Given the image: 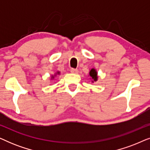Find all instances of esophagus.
I'll list each match as a JSON object with an SVG mask.
<instances>
[{
  "mask_svg": "<svg viewBox=\"0 0 150 150\" xmlns=\"http://www.w3.org/2000/svg\"><path fill=\"white\" fill-rule=\"evenodd\" d=\"M70 71L71 73H74V74H77L78 72H79V70H78L77 69H74V68H72V69H70Z\"/></svg>",
  "mask_w": 150,
  "mask_h": 150,
  "instance_id": "obj_1",
  "label": "esophagus"
}]
</instances>
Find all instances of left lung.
Segmentation results:
<instances>
[{"instance_id": "8db88e82", "label": "left lung", "mask_w": 150, "mask_h": 150, "mask_svg": "<svg viewBox=\"0 0 150 150\" xmlns=\"http://www.w3.org/2000/svg\"><path fill=\"white\" fill-rule=\"evenodd\" d=\"M89 76H90V77H91L94 81H96L98 80L97 71H96L95 69H91V71H89Z\"/></svg>"}]
</instances>
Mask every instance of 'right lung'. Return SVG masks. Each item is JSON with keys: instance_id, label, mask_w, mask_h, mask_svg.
Masks as SVG:
<instances>
[{"instance_id": "right-lung-1", "label": "right lung", "mask_w": 150, "mask_h": 150, "mask_svg": "<svg viewBox=\"0 0 150 150\" xmlns=\"http://www.w3.org/2000/svg\"><path fill=\"white\" fill-rule=\"evenodd\" d=\"M57 74H59V71H57ZM54 76H56V75H54ZM52 78H54V76H52Z\"/></svg>"}]
</instances>
